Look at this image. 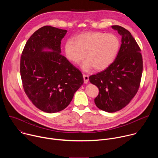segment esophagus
Returning a JSON list of instances; mask_svg holds the SVG:
<instances>
[{
	"label": "esophagus",
	"mask_w": 158,
	"mask_h": 158,
	"mask_svg": "<svg viewBox=\"0 0 158 158\" xmlns=\"http://www.w3.org/2000/svg\"><path fill=\"white\" fill-rule=\"evenodd\" d=\"M83 77H84V82L85 84H87L89 81V76L86 74H83Z\"/></svg>",
	"instance_id": "obj_1"
}]
</instances>
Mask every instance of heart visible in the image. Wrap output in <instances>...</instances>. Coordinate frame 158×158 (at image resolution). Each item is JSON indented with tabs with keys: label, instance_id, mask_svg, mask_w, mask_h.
<instances>
[{
	"label": "heart",
	"instance_id": "heart-1",
	"mask_svg": "<svg viewBox=\"0 0 158 158\" xmlns=\"http://www.w3.org/2000/svg\"><path fill=\"white\" fill-rule=\"evenodd\" d=\"M120 42L112 34L101 32H87L80 34L74 38L65 40L64 51L66 58L74 64H79L86 56L87 60L82 65L84 71L93 67L102 71L108 67L115 59Z\"/></svg>",
	"mask_w": 158,
	"mask_h": 158
}]
</instances>
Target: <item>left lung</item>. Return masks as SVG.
Returning a JSON list of instances; mask_svg holds the SVG:
<instances>
[{
    "mask_svg": "<svg viewBox=\"0 0 158 158\" xmlns=\"http://www.w3.org/2000/svg\"><path fill=\"white\" fill-rule=\"evenodd\" d=\"M112 28L122 37L116 59L104 71L89 78L99 89L94 99L96 106L108 112L121 110L136 94L143 67L141 49L130 32L119 26Z\"/></svg>",
    "mask_w": 158,
    "mask_h": 158,
    "instance_id": "obj_1",
    "label": "left lung"
}]
</instances>
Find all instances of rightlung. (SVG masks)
<instances>
[{
  "label": "right lung",
  "instance_id": "1",
  "mask_svg": "<svg viewBox=\"0 0 158 158\" xmlns=\"http://www.w3.org/2000/svg\"><path fill=\"white\" fill-rule=\"evenodd\" d=\"M67 32L49 26L39 29L27 41L20 57L24 91L36 107L48 113L68 106L84 83L81 72L60 54Z\"/></svg>",
  "mask_w": 158,
  "mask_h": 158
}]
</instances>
